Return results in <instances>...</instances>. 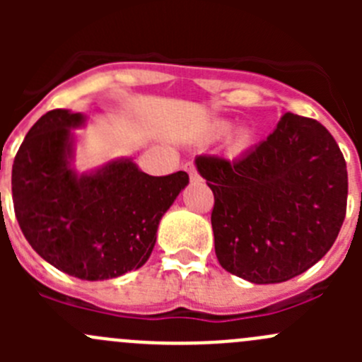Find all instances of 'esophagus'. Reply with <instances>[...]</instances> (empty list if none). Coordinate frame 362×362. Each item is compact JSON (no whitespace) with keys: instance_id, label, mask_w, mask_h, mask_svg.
<instances>
[{"instance_id":"esophagus-1","label":"esophagus","mask_w":362,"mask_h":362,"mask_svg":"<svg viewBox=\"0 0 362 362\" xmlns=\"http://www.w3.org/2000/svg\"><path fill=\"white\" fill-rule=\"evenodd\" d=\"M185 171L189 173V178H191V182H199L202 180V175L198 173V170H196V166L192 163H187L185 164Z\"/></svg>"}]
</instances>
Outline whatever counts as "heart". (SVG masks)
Masks as SVG:
<instances>
[{
	"label": "heart",
	"mask_w": 362,
	"mask_h": 362,
	"mask_svg": "<svg viewBox=\"0 0 362 362\" xmlns=\"http://www.w3.org/2000/svg\"><path fill=\"white\" fill-rule=\"evenodd\" d=\"M229 129H231V124L226 122V120H221V122L215 124L214 133L217 134V136H222V134L229 133ZM250 141H252L250 131H247V129L238 131V133L235 134V138H233V144H231L233 145V151H235V152L245 151V148L250 145Z\"/></svg>",
	"instance_id": "1"
}]
</instances>
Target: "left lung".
<instances>
[{"label":"left lung","instance_id":"8db88e82","mask_svg":"<svg viewBox=\"0 0 362 362\" xmlns=\"http://www.w3.org/2000/svg\"><path fill=\"white\" fill-rule=\"evenodd\" d=\"M214 192L215 254L252 284L301 275L327 254L345 221L349 177L337 140L315 119L286 113L238 159L198 156Z\"/></svg>","mask_w":362,"mask_h":362}]
</instances>
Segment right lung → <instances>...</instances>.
Here are the masks:
<instances>
[{
	"label": "right lung",
	"instance_id": "1",
	"mask_svg": "<svg viewBox=\"0 0 362 362\" xmlns=\"http://www.w3.org/2000/svg\"><path fill=\"white\" fill-rule=\"evenodd\" d=\"M82 113L56 108L28 131L12 166V196L25 240L47 262L82 280H107L151 257L160 217L189 184L185 171L152 177L133 160L90 175L68 166Z\"/></svg>",
	"mask_w": 362,
	"mask_h": 362
}]
</instances>
